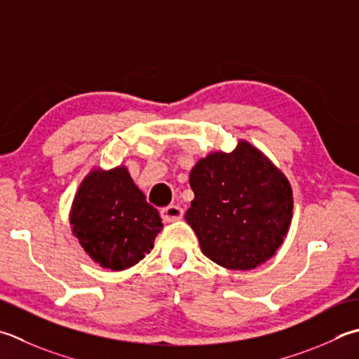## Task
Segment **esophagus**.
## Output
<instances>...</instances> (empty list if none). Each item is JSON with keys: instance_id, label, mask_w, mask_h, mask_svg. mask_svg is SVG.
I'll list each match as a JSON object with an SVG mask.
<instances>
[{"instance_id": "esophagus-1", "label": "esophagus", "mask_w": 359, "mask_h": 359, "mask_svg": "<svg viewBox=\"0 0 359 359\" xmlns=\"http://www.w3.org/2000/svg\"><path fill=\"white\" fill-rule=\"evenodd\" d=\"M161 217H163V219L168 222L179 221L184 217V208L179 205H168L165 208H161Z\"/></svg>"}]
</instances>
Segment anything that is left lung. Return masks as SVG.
Listing matches in <instances>:
<instances>
[{
	"label": "left lung",
	"mask_w": 359,
	"mask_h": 359,
	"mask_svg": "<svg viewBox=\"0 0 359 359\" xmlns=\"http://www.w3.org/2000/svg\"><path fill=\"white\" fill-rule=\"evenodd\" d=\"M194 193L185 219L202 254L230 271H250L276 255L292 221V188L283 171L245 140L215 151L189 171Z\"/></svg>",
	"instance_id": "1"
}]
</instances>
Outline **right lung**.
I'll return each instance as SVG.
<instances>
[{
  "label": "right lung",
  "instance_id": "1",
  "mask_svg": "<svg viewBox=\"0 0 359 359\" xmlns=\"http://www.w3.org/2000/svg\"><path fill=\"white\" fill-rule=\"evenodd\" d=\"M68 217L91 262L115 272L142 262L163 229L158 212L146 202L124 165L91 168L77 188Z\"/></svg>",
  "mask_w": 359,
  "mask_h": 359
}]
</instances>
